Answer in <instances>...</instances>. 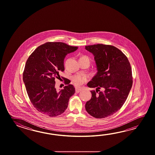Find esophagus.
<instances>
[{
    "instance_id": "obj_1",
    "label": "esophagus",
    "mask_w": 155,
    "mask_h": 155,
    "mask_svg": "<svg viewBox=\"0 0 155 155\" xmlns=\"http://www.w3.org/2000/svg\"><path fill=\"white\" fill-rule=\"evenodd\" d=\"M81 91V89H80V88H76L75 89V92L76 93H79V92H80Z\"/></svg>"
}]
</instances>
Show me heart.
I'll return each mask as SVG.
<instances>
[{
	"mask_svg": "<svg viewBox=\"0 0 155 155\" xmlns=\"http://www.w3.org/2000/svg\"><path fill=\"white\" fill-rule=\"evenodd\" d=\"M89 76L85 75H76L73 76L72 82L75 86L79 87L85 84L89 80Z\"/></svg>",
	"mask_w": 155,
	"mask_h": 155,
	"instance_id": "heart-1",
	"label": "heart"
}]
</instances>
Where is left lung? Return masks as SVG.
Here are the masks:
<instances>
[{
	"label": "left lung",
	"mask_w": 155,
	"mask_h": 155,
	"mask_svg": "<svg viewBox=\"0 0 155 155\" xmlns=\"http://www.w3.org/2000/svg\"><path fill=\"white\" fill-rule=\"evenodd\" d=\"M85 49L94 55L97 70L87 84L96 89L91 91L86 110L95 118H105L121 109L127 98L133 82L131 67L125 55L115 46L98 44Z\"/></svg>",
	"instance_id": "left-lung-1"
}]
</instances>
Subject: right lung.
Masks as SVG:
<instances>
[{
    "label": "right lung",
    "instance_id": "obj_1",
    "mask_svg": "<svg viewBox=\"0 0 155 155\" xmlns=\"http://www.w3.org/2000/svg\"><path fill=\"white\" fill-rule=\"evenodd\" d=\"M78 48L61 42H48L38 46L27 60L23 75L26 92L33 106L44 115L55 117L67 109L75 89L69 79L61 77L67 85L58 91L55 80L64 71L66 55Z\"/></svg>",
    "mask_w": 155,
    "mask_h": 155
}]
</instances>
